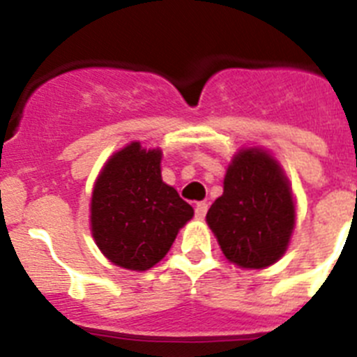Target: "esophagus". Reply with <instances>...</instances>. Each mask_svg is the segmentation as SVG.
Returning a JSON list of instances; mask_svg holds the SVG:
<instances>
[{"instance_id": "esophagus-1", "label": "esophagus", "mask_w": 357, "mask_h": 357, "mask_svg": "<svg viewBox=\"0 0 357 357\" xmlns=\"http://www.w3.org/2000/svg\"><path fill=\"white\" fill-rule=\"evenodd\" d=\"M206 211H208L206 202H197V204H195V217L197 218H204Z\"/></svg>"}]
</instances>
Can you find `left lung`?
<instances>
[{
	"instance_id": "1",
	"label": "left lung",
	"mask_w": 357,
	"mask_h": 357,
	"mask_svg": "<svg viewBox=\"0 0 357 357\" xmlns=\"http://www.w3.org/2000/svg\"><path fill=\"white\" fill-rule=\"evenodd\" d=\"M206 222L231 263L242 268L274 265L295 226L294 195L279 163L263 149L238 151Z\"/></svg>"
}]
</instances>
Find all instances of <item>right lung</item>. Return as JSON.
<instances>
[{"label": "right lung", "mask_w": 357, "mask_h": 357, "mask_svg": "<svg viewBox=\"0 0 357 357\" xmlns=\"http://www.w3.org/2000/svg\"><path fill=\"white\" fill-rule=\"evenodd\" d=\"M162 151L131 142L110 156L96 179L92 236L114 265L147 271L169 252L194 208L163 183Z\"/></svg>", "instance_id": "add662e5"}]
</instances>
